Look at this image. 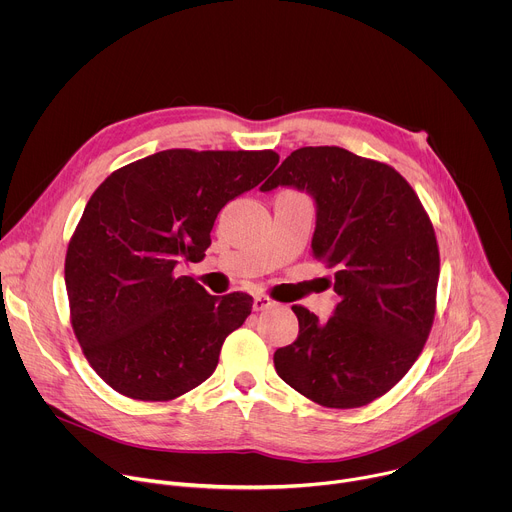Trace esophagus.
Segmentation results:
<instances>
[{
    "mask_svg": "<svg viewBox=\"0 0 512 512\" xmlns=\"http://www.w3.org/2000/svg\"><path fill=\"white\" fill-rule=\"evenodd\" d=\"M275 302L269 298V296H265V294H255L253 296V310L255 312H263V310H267V308H271Z\"/></svg>",
    "mask_w": 512,
    "mask_h": 512,
    "instance_id": "esophagus-1",
    "label": "esophagus"
}]
</instances>
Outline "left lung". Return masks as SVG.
Returning a JSON list of instances; mask_svg holds the SVG:
<instances>
[{
  "label": "left lung",
  "instance_id": "obj_1",
  "mask_svg": "<svg viewBox=\"0 0 512 512\" xmlns=\"http://www.w3.org/2000/svg\"><path fill=\"white\" fill-rule=\"evenodd\" d=\"M308 192L312 255L334 269L332 318L294 306L298 340L277 348V375L318 405L354 409L393 389L417 360L435 314L440 251L427 212L387 164L336 145L291 152L261 186Z\"/></svg>",
  "mask_w": 512,
  "mask_h": 512
}]
</instances>
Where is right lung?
Wrapping results in <instances>:
<instances>
[{
  "label": "right lung",
  "instance_id": "obj_1",
  "mask_svg": "<svg viewBox=\"0 0 512 512\" xmlns=\"http://www.w3.org/2000/svg\"><path fill=\"white\" fill-rule=\"evenodd\" d=\"M277 162L271 150H166L119 168L95 190L68 243L64 281L72 330L111 389L170 401L214 373L253 298L210 296L174 271L204 259L216 214Z\"/></svg>",
  "mask_w": 512,
  "mask_h": 512
}]
</instances>
